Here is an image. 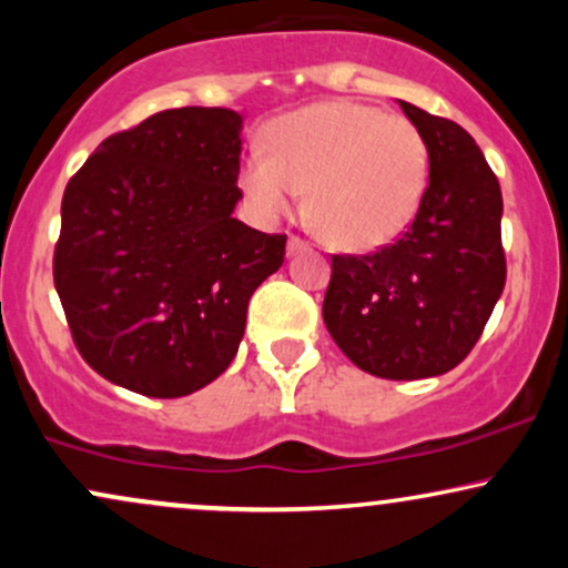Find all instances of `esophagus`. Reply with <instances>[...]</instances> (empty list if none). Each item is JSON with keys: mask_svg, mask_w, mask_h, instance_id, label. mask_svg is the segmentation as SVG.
Here are the masks:
<instances>
[{"mask_svg": "<svg viewBox=\"0 0 568 568\" xmlns=\"http://www.w3.org/2000/svg\"><path fill=\"white\" fill-rule=\"evenodd\" d=\"M302 251H310V243H304L302 237H288V256H296Z\"/></svg>", "mask_w": 568, "mask_h": 568, "instance_id": "esophagus-1", "label": "esophagus"}]
</instances>
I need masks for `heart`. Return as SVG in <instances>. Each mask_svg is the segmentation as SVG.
<instances>
[{
    "mask_svg": "<svg viewBox=\"0 0 568 568\" xmlns=\"http://www.w3.org/2000/svg\"><path fill=\"white\" fill-rule=\"evenodd\" d=\"M264 149L240 171L251 211L275 221L310 189V224L338 251L393 245L427 197L429 149L422 130L366 103L321 101L277 116Z\"/></svg>",
    "mask_w": 568,
    "mask_h": 568,
    "instance_id": "obj_1",
    "label": "heart"
}]
</instances>
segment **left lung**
I'll return each instance as SVG.
<instances>
[{
    "label": "left lung",
    "instance_id": "8db88e82",
    "mask_svg": "<svg viewBox=\"0 0 568 568\" xmlns=\"http://www.w3.org/2000/svg\"><path fill=\"white\" fill-rule=\"evenodd\" d=\"M400 103L429 149L427 197L395 245L334 256L323 321L338 349L382 379L459 366L505 288L501 192L465 128Z\"/></svg>",
    "mask_w": 568,
    "mask_h": 568
}]
</instances>
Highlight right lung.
Here are the masks:
<instances>
[{
	"label": "right lung",
	"mask_w": 568,
	"mask_h": 568,
	"mask_svg": "<svg viewBox=\"0 0 568 568\" xmlns=\"http://www.w3.org/2000/svg\"><path fill=\"white\" fill-rule=\"evenodd\" d=\"M240 152L232 109H165L109 135L69 181L55 291L103 379L184 397L237 355L247 302L285 258V234L232 216Z\"/></svg>",
	"instance_id": "obj_1"
}]
</instances>
